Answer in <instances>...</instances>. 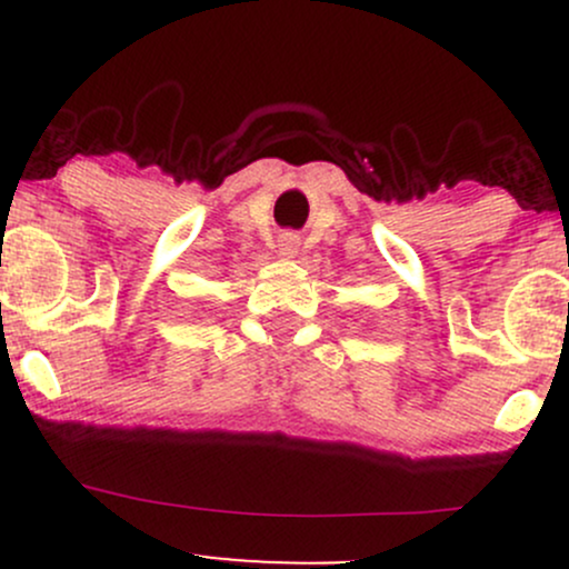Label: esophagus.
Here are the masks:
<instances>
[{
    "mask_svg": "<svg viewBox=\"0 0 569 569\" xmlns=\"http://www.w3.org/2000/svg\"><path fill=\"white\" fill-rule=\"evenodd\" d=\"M278 248H280V253H283V257H297V251H299V234H293V232H283L278 238Z\"/></svg>",
    "mask_w": 569,
    "mask_h": 569,
    "instance_id": "1",
    "label": "esophagus"
}]
</instances>
